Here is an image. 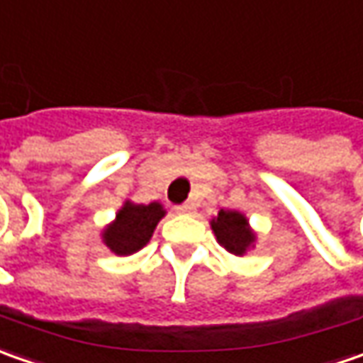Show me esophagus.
I'll return each mask as SVG.
<instances>
[{
    "mask_svg": "<svg viewBox=\"0 0 363 363\" xmlns=\"http://www.w3.org/2000/svg\"><path fill=\"white\" fill-rule=\"evenodd\" d=\"M175 212H177V214H191V212H194V203H182V206H175Z\"/></svg>",
    "mask_w": 363,
    "mask_h": 363,
    "instance_id": "esophagus-1",
    "label": "esophagus"
}]
</instances>
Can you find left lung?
<instances>
[{"instance_id":"left-lung-1","label":"left lung","mask_w":363,"mask_h":363,"mask_svg":"<svg viewBox=\"0 0 363 363\" xmlns=\"http://www.w3.org/2000/svg\"><path fill=\"white\" fill-rule=\"evenodd\" d=\"M210 226L218 244L234 257H244L257 244V232L238 210H220L218 216L210 220Z\"/></svg>"}]
</instances>
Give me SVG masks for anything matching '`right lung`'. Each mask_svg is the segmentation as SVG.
Masks as SVG:
<instances>
[{
	"mask_svg": "<svg viewBox=\"0 0 363 363\" xmlns=\"http://www.w3.org/2000/svg\"><path fill=\"white\" fill-rule=\"evenodd\" d=\"M165 214L167 212L160 202L135 203L125 200L115 220L106 224L101 232L103 244L117 257H129L151 240L160 220Z\"/></svg>",
	"mask_w": 363,
	"mask_h": 363,
	"instance_id": "add662e5",
	"label": "right lung"
}]
</instances>
